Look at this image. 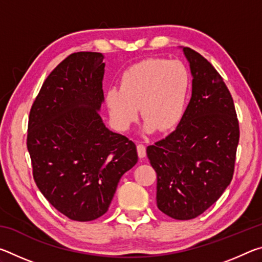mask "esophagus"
Listing matches in <instances>:
<instances>
[{
	"label": "esophagus",
	"mask_w": 262,
	"mask_h": 262,
	"mask_svg": "<svg viewBox=\"0 0 262 262\" xmlns=\"http://www.w3.org/2000/svg\"><path fill=\"white\" fill-rule=\"evenodd\" d=\"M137 155H139L140 158H144L147 156V149H145L143 144L137 145Z\"/></svg>",
	"instance_id": "obj_1"
}]
</instances>
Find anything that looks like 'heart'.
<instances>
[{
	"label": "heart",
	"instance_id": "heart-1",
	"mask_svg": "<svg viewBox=\"0 0 262 262\" xmlns=\"http://www.w3.org/2000/svg\"><path fill=\"white\" fill-rule=\"evenodd\" d=\"M190 74L181 61L142 60L123 70L120 89L106 91L105 101L114 126L127 130L139 117L141 107L145 133H166L179 125L187 105Z\"/></svg>",
	"mask_w": 262,
	"mask_h": 262
}]
</instances>
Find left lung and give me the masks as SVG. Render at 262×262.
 I'll use <instances>...</instances> for the list:
<instances>
[{"instance_id": "8db88e82", "label": "left lung", "mask_w": 262, "mask_h": 262, "mask_svg": "<svg viewBox=\"0 0 262 262\" xmlns=\"http://www.w3.org/2000/svg\"><path fill=\"white\" fill-rule=\"evenodd\" d=\"M192 74V97L176 130L147 155L157 173V207L192 220L219 200L232 180L239 126L232 97L217 70L198 52L180 47Z\"/></svg>"}]
</instances>
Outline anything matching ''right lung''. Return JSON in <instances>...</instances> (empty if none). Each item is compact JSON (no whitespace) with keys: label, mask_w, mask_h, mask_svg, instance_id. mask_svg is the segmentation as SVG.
<instances>
[{"label":"right lung","mask_w":262,"mask_h":262,"mask_svg":"<svg viewBox=\"0 0 262 262\" xmlns=\"http://www.w3.org/2000/svg\"><path fill=\"white\" fill-rule=\"evenodd\" d=\"M104 55L78 52L43 82L29 118L33 178L47 201L70 220L108 210L121 177L137 163L134 142L100 118Z\"/></svg>","instance_id":"1"}]
</instances>
